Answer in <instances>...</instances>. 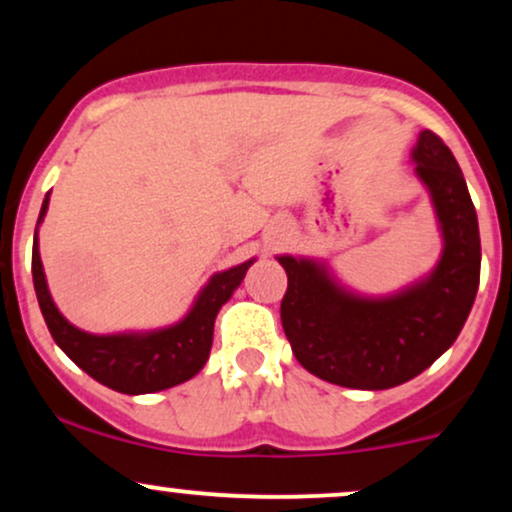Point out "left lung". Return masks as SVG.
<instances>
[{
  "instance_id": "8db88e82",
  "label": "left lung",
  "mask_w": 512,
  "mask_h": 512,
  "mask_svg": "<svg viewBox=\"0 0 512 512\" xmlns=\"http://www.w3.org/2000/svg\"><path fill=\"white\" fill-rule=\"evenodd\" d=\"M411 161L436 209L443 255L431 274L383 298L344 289L325 262L276 257L289 276L281 325L305 370L332 385L387 390L450 349L479 289V223L467 182L438 134H419Z\"/></svg>"
}]
</instances>
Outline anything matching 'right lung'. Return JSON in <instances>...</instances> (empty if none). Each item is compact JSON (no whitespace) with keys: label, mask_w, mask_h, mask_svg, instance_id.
<instances>
[{"label":"right lung","mask_w":512,"mask_h":512,"mask_svg":"<svg viewBox=\"0 0 512 512\" xmlns=\"http://www.w3.org/2000/svg\"><path fill=\"white\" fill-rule=\"evenodd\" d=\"M48 204L50 195L43 199L38 226L45 219ZM252 262L255 260L211 276L190 313L175 325L154 332L91 334L74 327L57 310L40 262L38 228L33 238V286L52 339L93 380L125 395H149L195 378L209 358L216 315L245 279Z\"/></svg>","instance_id":"1"}]
</instances>
